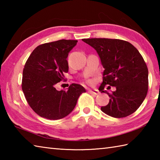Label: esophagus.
I'll use <instances>...</instances> for the list:
<instances>
[{"label": "esophagus", "instance_id": "esophagus-1", "mask_svg": "<svg viewBox=\"0 0 160 160\" xmlns=\"http://www.w3.org/2000/svg\"><path fill=\"white\" fill-rule=\"evenodd\" d=\"M89 93H91V94L95 95V96H97V95L100 94L99 91L96 90V89H95V90H89Z\"/></svg>", "mask_w": 160, "mask_h": 160}]
</instances>
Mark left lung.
Segmentation results:
<instances>
[{"label": "left lung", "instance_id": "left-lung-1", "mask_svg": "<svg viewBox=\"0 0 160 160\" xmlns=\"http://www.w3.org/2000/svg\"><path fill=\"white\" fill-rule=\"evenodd\" d=\"M82 41L96 50L104 68L102 93L110 97L101 110L109 116L121 118L133 113L143 102L148 92V71L138 50L120 39L87 38ZM106 85L115 86L111 94L103 91ZM110 86L108 88H110Z\"/></svg>", "mask_w": 160, "mask_h": 160}]
</instances>
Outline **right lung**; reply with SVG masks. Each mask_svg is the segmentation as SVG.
Returning a JSON list of instances; mask_svg holds the SVG:
<instances>
[{
    "mask_svg": "<svg viewBox=\"0 0 160 160\" xmlns=\"http://www.w3.org/2000/svg\"><path fill=\"white\" fill-rule=\"evenodd\" d=\"M77 40H60L38 46L24 67L22 89L33 111L48 120H59L73 110L78 98L86 92L78 84L68 90L58 91L56 85L64 80L69 65L67 58Z\"/></svg>",
    "mask_w": 160,
    "mask_h": 160,
    "instance_id": "right-lung-1",
    "label": "right lung"
}]
</instances>
